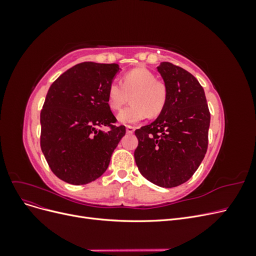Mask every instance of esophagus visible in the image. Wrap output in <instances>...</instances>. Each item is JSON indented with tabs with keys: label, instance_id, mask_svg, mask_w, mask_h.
<instances>
[{
	"label": "esophagus",
	"instance_id": "obj_1",
	"mask_svg": "<svg viewBox=\"0 0 256 256\" xmlns=\"http://www.w3.org/2000/svg\"><path fill=\"white\" fill-rule=\"evenodd\" d=\"M134 130H136V128L134 126H126V131H127V134H134Z\"/></svg>",
	"mask_w": 256,
	"mask_h": 256
}]
</instances>
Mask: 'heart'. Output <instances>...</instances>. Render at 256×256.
I'll use <instances>...</instances> for the list:
<instances>
[{
    "label": "heart",
    "mask_w": 256,
    "mask_h": 256,
    "mask_svg": "<svg viewBox=\"0 0 256 256\" xmlns=\"http://www.w3.org/2000/svg\"><path fill=\"white\" fill-rule=\"evenodd\" d=\"M129 98L132 104L118 114V120L136 124L164 111L168 100L166 85L148 69H132L122 76V83L112 81L106 90V102L112 111H120Z\"/></svg>",
    "instance_id": "b5f03b06"
}]
</instances>
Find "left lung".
<instances>
[{
	"label": "left lung",
	"instance_id": "8db88e82",
	"mask_svg": "<svg viewBox=\"0 0 256 256\" xmlns=\"http://www.w3.org/2000/svg\"><path fill=\"white\" fill-rule=\"evenodd\" d=\"M157 69L168 88L166 104L156 120L136 130L134 159L147 180L173 188L190 180L203 161L210 113L196 76L168 62Z\"/></svg>",
	"mask_w": 256,
	"mask_h": 256
}]
</instances>
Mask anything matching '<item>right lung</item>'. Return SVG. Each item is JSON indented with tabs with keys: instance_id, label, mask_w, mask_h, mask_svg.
<instances>
[{
	"instance_id": "right-lung-1",
	"label": "right lung",
	"mask_w": 256,
	"mask_h": 256,
	"mask_svg": "<svg viewBox=\"0 0 256 256\" xmlns=\"http://www.w3.org/2000/svg\"><path fill=\"white\" fill-rule=\"evenodd\" d=\"M118 64L84 62L52 83L40 112V147L51 171L72 184L102 176L112 152L125 136L106 102ZM108 126L104 133L99 126Z\"/></svg>"
}]
</instances>
